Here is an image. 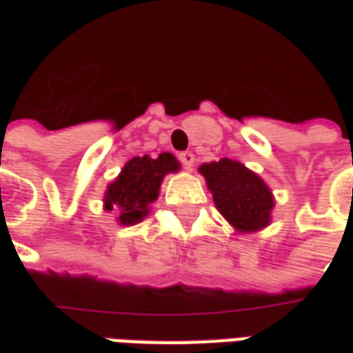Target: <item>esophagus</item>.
Listing matches in <instances>:
<instances>
[{"mask_svg":"<svg viewBox=\"0 0 353 353\" xmlns=\"http://www.w3.org/2000/svg\"><path fill=\"white\" fill-rule=\"evenodd\" d=\"M181 161H182V165L186 167V169H192V167H194V163H196V156H194L192 152H182Z\"/></svg>","mask_w":353,"mask_h":353,"instance_id":"1","label":"esophagus"}]
</instances>
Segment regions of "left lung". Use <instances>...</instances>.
<instances>
[{"label": "left lung", "instance_id": "8db88e82", "mask_svg": "<svg viewBox=\"0 0 353 353\" xmlns=\"http://www.w3.org/2000/svg\"><path fill=\"white\" fill-rule=\"evenodd\" d=\"M199 172L205 176L219 212L236 232H261L272 222L274 194L256 172L228 157L203 163Z\"/></svg>", "mask_w": 353, "mask_h": 353}]
</instances>
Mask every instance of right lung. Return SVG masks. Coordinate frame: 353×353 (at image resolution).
<instances>
[{
  "mask_svg": "<svg viewBox=\"0 0 353 353\" xmlns=\"http://www.w3.org/2000/svg\"><path fill=\"white\" fill-rule=\"evenodd\" d=\"M181 171L176 157L163 152L154 159L150 156L132 157L123 165L116 181L110 182L104 192V209L117 214L121 226H134L150 212V205L159 197L165 174Z\"/></svg>",
  "mask_w": 353,
  "mask_h": 353,
  "instance_id": "right-lung-1",
  "label": "right lung"
}]
</instances>
